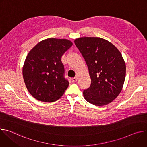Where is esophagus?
Wrapping results in <instances>:
<instances>
[{"label": "esophagus", "instance_id": "obj_1", "mask_svg": "<svg viewBox=\"0 0 147 147\" xmlns=\"http://www.w3.org/2000/svg\"><path fill=\"white\" fill-rule=\"evenodd\" d=\"M77 77H76L72 78L73 82H76V81H77Z\"/></svg>", "mask_w": 147, "mask_h": 147}]
</instances>
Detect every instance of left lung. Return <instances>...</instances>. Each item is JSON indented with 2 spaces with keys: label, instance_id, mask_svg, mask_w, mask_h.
<instances>
[{
  "label": "left lung",
  "instance_id": "left-lung-1",
  "mask_svg": "<svg viewBox=\"0 0 147 147\" xmlns=\"http://www.w3.org/2000/svg\"><path fill=\"white\" fill-rule=\"evenodd\" d=\"M74 43L86 60L91 79L84 97L96 106L110 103L122 90L125 77L121 53L111 42L99 37L78 38Z\"/></svg>",
  "mask_w": 147,
  "mask_h": 147
}]
</instances>
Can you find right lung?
Wrapping results in <instances>:
<instances>
[{
    "label": "right lung",
    "instance_id": "1",
    "mask_svg": "<svg viewBox=\"0 0 147 147\" xmlns=\"http://www.w3.org/2000/svg\"><path fill=\"white\" fill-rule=\"evenodd\" d=\"M73 45L66 39L48 38L38 43L28 53L23 67L26 86L36 99L45 102L58 100L69 82L64 77L61 57Z\"/></svg>",
    "mask_w": 147,
    "mask_h": 147
}]
</instances>
